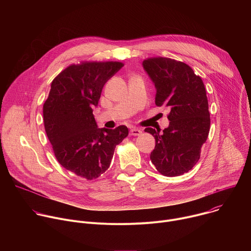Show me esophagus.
Wrapping results in <instances>:
<instances>
[{"mask_svg": "<svg viewBox=\"0 0 251 251\" xmlns=\"http://www.w3.org/2000/svg\"><path fill=\"white\" fill-rule=\"evenodd\" d=\"M141 133H142V131H141L140 129L136 128V127H133V128H131V129H130V135H133V136H139V135H141Z\"/></svg>", "mask_w": 251, "mask_h": 251, "instance_id": "1", "label": "esophagus"}]
</instances>
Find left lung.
Returning a JSON list of instances; mask_svg holds the SVG:
<instances>
[{"label": "left lung", "mask_w": 251, "mask_h": 251, "mask_svg": "<svg viewBox=\"0 0 251 251\" xmlns=\"http://www.w3.org/2000/svg\"><path fill=\"white\" fill-rule=\"evenodd\" d=\"M143 68L156 88V105L170 109V124L161 132L145 131L156 140L150 155L156 169L166 176L189 172L201 157V148L209 132L210 118L201 78L188 64L167 57L143 61Z\"/></svg>", "instance_id": "left-lung-1"}]
</instances>
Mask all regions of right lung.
Masks as SVG:
<instances>
[{"instance_id": "1", "label": "right lung", "mask_w": 251, "mask_h": 251, "mask_svg": "<svg viewBox=\"0 0 251 251\" xmlns=\"http://www.w3.org/2000/svg\"><path fill=\"white\" fill-rule=\"evenodd\" d=\"M123 65L118 61L70 65L52 80L44 104L45 129L55 158L86 180L109 168L115 147L128 136L124 125L98 128L92 114L104 84Z\"/></svg>"}]
</instances>
